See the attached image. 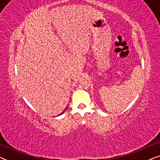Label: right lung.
<instances>
[{
	"instance_id": "1",
	"label": "right lung",
	"mask_w": 160,
	"mask_h": 160,
	"mask_svg": "<svg viewBox=\"0 0 160 160\" xmlns=\"http://www.w3.org/2000/svg\"><path fill=\"white\" fill-rule=\"evenodd\" d=\"M67 108H68V106L66 107V108H65V110H64V111H62V113H61L60 115H58V116H60L61 114H62V113H64V112H65V110H66V109H67Z\"/></svg>"
}]
</instances>
